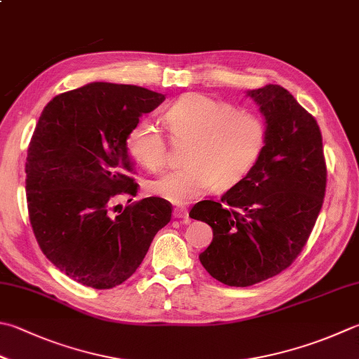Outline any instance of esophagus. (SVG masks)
<instances>
[{
	"instance_id": "esophagus-1",
	"label": "esophagus",
	"mask_w": 359,
	"mask_h": 359,
	"mask_svg": "<svg viewBox=\"0 0 359 359\" xmlns=\"http://www.w3.org/2000/svg\"><path fill=\"white\" fill-rule=\"evenodd\" d=\"M187 209L186 208H181V206H177L173 209V217L175 219H187Z\"/></svg>"
}]
</instances>
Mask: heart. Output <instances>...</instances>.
Segmentation results:
<instances>
[{"label": "heart", "mask_w": 359, "mask_h": 359, "mask_svg": "<svg viewBox=\"0 0 359 359\" xmlns=\"http://www.w3.org/2000/svg\"><path fill=\"white\" fill-rule=\"evenodd\" d=\"M172 139L191 144L186 168L154 180L151 195L173 205H187L211 189L226 191L248 177L266 148L267 126L258 114L201 93H187L168 107ZM128 151L142 167L159 172L167 164V142L161 128L142 118L128 134Z\"/></svg>", "instance_id": "obj_1"}]
</instances>
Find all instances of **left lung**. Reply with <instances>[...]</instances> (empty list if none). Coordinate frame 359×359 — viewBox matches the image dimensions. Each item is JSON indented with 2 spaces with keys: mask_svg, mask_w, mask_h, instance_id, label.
<instances>
[{
  "mask_svg": "<svg viewBox=\"0 0 359 359\" xmlns=\"http://www.w3.org/2000/svg\"><path fill=\"white\" fill-rule=\"evenodd\" d=\"M266 118L267 142L258 164L220 201L203 200L191 217L212 228L200 253L208 273L247 287L278 275L305 247L327 187L322 134L316 118L278 84L248 90Z\"/></svg>",
  "mask_w": 359,
  "mask_h": 359,
  "instance_id": "1",
  "label": "left lung"
}]
</instances>
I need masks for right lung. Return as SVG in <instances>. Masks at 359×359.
I'll return each instance as SVG.
<instances>
[{
  "label": "right lung",
  "mask_w": 359,
  "mask_h": 359,
  "mask_svg": "<svg viewBox=\"0 0 359 359\" xmlns=\"http://www.w3.org/2000/svg\"><path fill=\"white\" fill-rule=\"evenodd\" d=\"M162 93L90 83L45 106L26 158V198L39 247L60 272L93 289L126 281L172 217L164 198L134 201L117 215L118 195L136 197L128 134Z\"/></svg>",
  "instance_id": "1"
}]
</instances>
